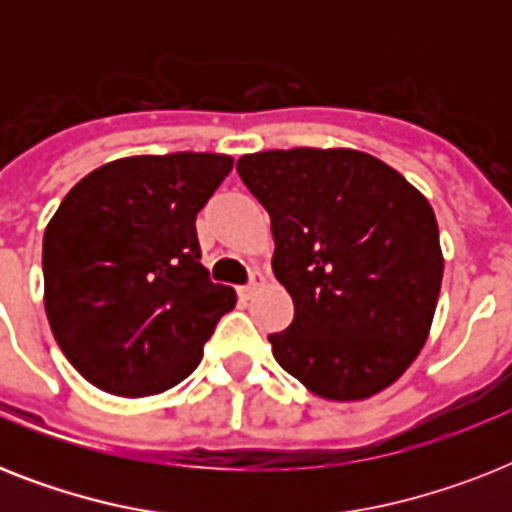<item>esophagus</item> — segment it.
Returning <instances> with one entry per match:
<instances>
[{
    "label": "esophagus",
    "mask_w": 512,
    "mask_h": 512,
    "mask_svg": "<svg viewBox=\"0 0 512 512\" xmlns=\"http://www.w3.org/2000/svg\"><path fill=\"white\" fill-rule=\"evenodd\" d=\"M263 284H265V273L263 271H252V281H249L247 287H241V295L252 297L257 289L263 287Z\"/></svg>",
    "instance_id": "obj_1"
}]
</instances>
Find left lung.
I'll list each match as a JSON object with an SVG mask.
<instances>
[{
  "mask_svg": "<svg viewBox=\"0 0 512 512\" xmlns=\"http://www.w3.org/2000/svg\"><path fill=\"white\" fill-rule=\"evenodd\" d=\"M241 180L271 215L273 273L295 321L273 356L327 401H364L420 356L444 252L436 212L401 172L353 148L241 156Z\"/></svg>",
  "mask_w": 512,
  "mask_h": 512,
  "instance_id": "1",
  "label": "left lung"
}]
</instances>
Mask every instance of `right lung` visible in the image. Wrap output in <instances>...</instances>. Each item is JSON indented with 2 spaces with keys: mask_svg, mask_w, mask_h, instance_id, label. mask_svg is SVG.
Listing matches in <instances>:
<instances>
[{
  "mask_svg": "<svg viewBox=\"0 0 512 512\" xmlns=\"http://www.w3.org/2000/svg\"><path fill=\"white\" fill-rule=\"evenodd\" d=\"M233 170L225 154L124 156L60 201L44 231V311L95 388L156 396L199 366L236 305L201 265L196 215Z\"/></svg>",
  "mask_w": 512,
  "mask_h": 512,
  "instance_id": "1",
  "label": "right lung"
}]
</instances>
